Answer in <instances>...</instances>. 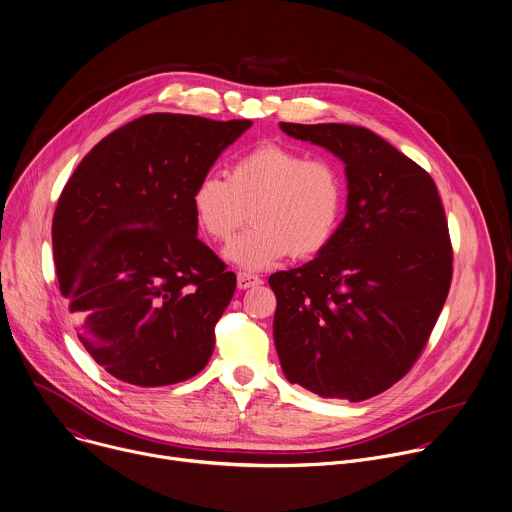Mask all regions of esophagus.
<instances>
[{"mask_svg":"<svg viewBox=\"0 0 512 512\" xmlns=\"http://www.w3.org/2000/svg\"><path fill=\"white\" fill-rule=\"evenodd\" d=\"M263 279L257 277V275H251V273H239L237 275V287L239 289H249V287H255V285H261Z\"/></svg>","mask_w":512,"mask_h":512,"instance_id":"1","label":"esophagus"}]
</instances>
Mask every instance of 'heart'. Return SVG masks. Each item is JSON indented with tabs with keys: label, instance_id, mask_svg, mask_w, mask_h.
Instances as JSON below:
<instances>
[{
	"label": "heart",
	"instance_id": "1",
	"mask_svg": "<svg viewBox=\"0 0 512 512\" xmlns=\"http://www.w3.org/2000/svg\"><path fill=\"white\" fill-rule=\"evenodd\" d=\"M191 203L201 231L219 243L251 211L253 227L223 255L241 269L261 271L289 253L303 259L325 249L342 217L344 183L333 162L267 142L235 158L227 179L203 177Z\"/></svg>",
	"mask_w": 512,
	"mask_h": 512
}]
</instances>
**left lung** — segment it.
Masks as SVG:
<instances>
[{
	"instance_id": "left-lung-1",
	"label": "left lung",
	"mask_w": 512,
	"mask_h": 512,
	"mask_svg": "<svg viewBox=\"0 0 512 512\" xmlns=\"http://www.w3.org/2000/svg\"><path fill=\"white\" fill-rule=\"evenodd\" d=\"M279 128L346 164V217L313 261L269 277L275 350L291 384L368 400L408 374L452 279V247L432 177L352 124Z\"/></svg>"
}]
</instances>
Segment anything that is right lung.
I'll use <instances>...</instances> for the list:
<instances>
[{"label":"right lung","instance_id":"right-lung-1","mask_svg":"<svg viewBox=\"0 0 512 512\" xmlns=\"http://www.w3.org/2000/svg\"><path fill=\"white\" fill-rule=\"evenodd\" d=\"M251 120L146 114L102 138L66 183L54 263L82 346L114 378L197 376L237 279L197 239L193 191Z\"/></svg>","mask_w":512,"mask_h":512}]
</instances>
